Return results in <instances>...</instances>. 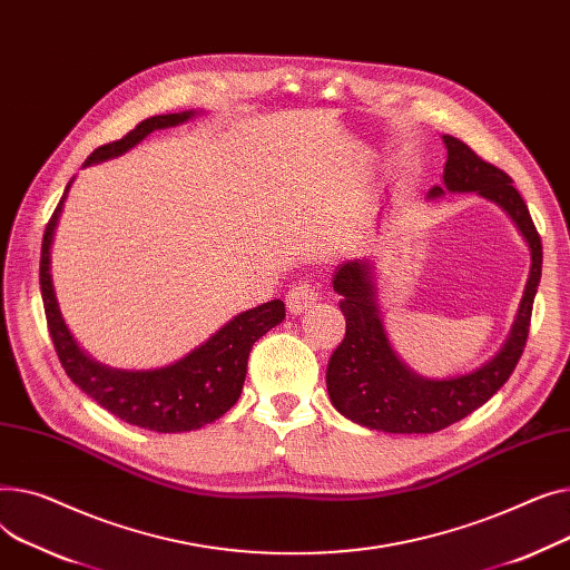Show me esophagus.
<instances>
[{
    "instance_id": "1",
    "label": "esophagus",
    "mask_w": 570,
    "mask_h": 570,
    "mask_svg": "<svg viewBox=\"0 0 570 570\" xmlns=\"http://www.w3.org/2000/svg\"><path fill=\"white\" fill-rule=\"evenodd\" d=\"M320 301V292L315 289V285H311V283H296L289 292H287V296H285V304H287V311L292 313V315H301L304 311H308V308H313L315 304Z\"/></svg>"
}]
</instances>
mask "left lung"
<instances>
[{
	"label": "left lung",
	"mask_w": 570,
	"mask_h": 570,
	"mask_svg": "<svg viewBox=\"0 0 570 570\" xmlns=\"http://www.w3.org/2000/svg\"><path fill=\"white\" fill-rule=\"evenodd\" d=\"M446 165L442 186H432L428 197L446 193H476L504 212L524 239L531 266L509 338L499 352L476 371L430 380L400 358L386 336L380 308L375 262L352 259L341 264L333 276V289L341 298L347 322L345 341L333 352L326 367V391L331 405L345 419L382 432L428 434L449 428L479 410L507 384L522 356L529 336L533 296L541 283L543 246L529 209L513 181L499 167L479 158L453 136H442Z\"/></svg>",
	"instance_id": "8db88e82"
}]
</instances>
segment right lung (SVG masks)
<instances>
[{
  "label": "right lung",
  "mask_w": 570,
  "mask_h": 570,
  "mask_svg": "<svg viewBox=\"0 0 570 570\" xmlns=\"http://www.w3.org/2000/svg\"><path fill=\"white\" fill-rule=\"evenodd\" d=\"M195 115H199V110L149 117L121 140L94 149L82 167L117 158L140 145L149 132L179 126ZM73 179L66 186L46 227L39 272L48 331L66 375L100 407L145 430L188 432L220 419L242 395L250 347L266 331L285 320V304L281 298H274L232 317L207 343L195 347L184 358L154 367V371H121V367L98 363L78 345L66 326L52 285V242Z\"/></svg>",
  "instance_id": "1"
}]
</instances>
